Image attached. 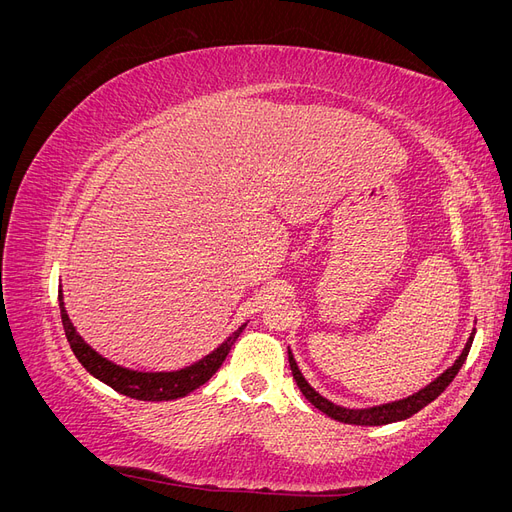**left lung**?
Masks as SVG:
<instances>
[{
    "mask_svg": "<svg viewBox=\"0 0 512 512\" xmlns=\"http://www.w3.org/2000/svg\"><path fill=\"white\" fill-rule=\"evenodd\" d=\"M476 333V331H474ZM474 333L470 335V342L466 344V348H463L461 356L455 361V365L451 369H446L444 374L433 380L429 386H425L423 391L414 393L412 397L408 399H401V401H393V404H384V406H376V408H367V410H348V408H339L335 404H331L329 399H324L322 395H318L312 386H309L303 378V374L299 371L297 363H294L292 354L288 350V361H290V369H292V376L294 380H297L301 393L305 395V399L309 401V404L316 406L320 412H324L327 416L335 418V421L339 423H348V425H365V427H376V425H389V423H397V421H404V418H410L412 414H416L418 410H423L427 404H431L433 399L440 397L446 386L451 384L455 380V376L459 374V369L463 367V363H466L468 359V352L472 348V339H474Z\"/></svg>",
    "mask_w": 512,
    "mask_h": 512,
    "instance_id": "obj_1",
    "label": "left lung"
}]
</instances>
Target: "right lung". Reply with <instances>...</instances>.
<instances>
[{
	"label": "right lung",
	"instance_id": "obj_1",
	"mask_svg": "<svg viewBox=\"0 0 512 512\" xmlns=\"http://www.w3.org/2000/svg\"><path fill=\"white\" fill-rule=\"evenodd\" d=\"M59 307H61V322H64L66 337L79 363L89 371L91 376H96L117 393L132 399H141V401H170L196 391L198 386H203L215 371L222 367L232 344L237 342V337L245 329L243 324V327H239L235 333H232L218 350L205 356L203 361L194 363L192 367H185L181 371H170V374H141V371L123 369L119 365H113L111 361L102 359L98 352H94L83 342L79 333L74 331L72 322L66 314L64 301H61V292H59Z\"/></svg>",
	"mask_w": 512,
	"mask_h": 512
}]
</instances>
